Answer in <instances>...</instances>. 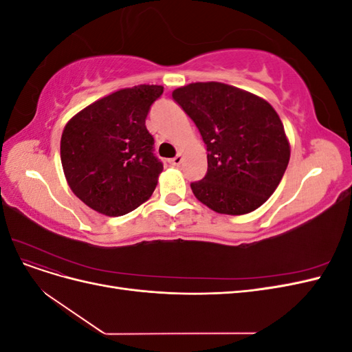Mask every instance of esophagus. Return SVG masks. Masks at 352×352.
Segmentation results:
<instances>
[{"label":"esophagus","instance_id":"obj_1","mask_svg":"<svg viewBox=\"0 0 352 352\" xmlns=\"http://www.w3.org/2000/svg\"><path fill=\"white\" fill-rule=\"evenodd\" d=\"M182 160H184V158H182V155H176L175 158H170V160H168V163L172 164V166H179L180 163H182Z\"/></svg>","mask_w":352,"mask_h":352}]
</instances>
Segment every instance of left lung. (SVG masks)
Segmentation results:
<instances>
[{
  "mask_svg": "<svg viewBox=\"0 0 352 352\" xmlns=\"http://www.w3.org/2000/svg\"><path fill=\"white\" fill-rule=\"evenodd\" d=\"M172 97L207 145V175L190 184L197 199L230 216L263 206L291 157L279 114L257 95L220 82L189 83Z\"/></svg>",
  "mask_w": 352,
  "mask_h": 352,
  "instance_id": "1",
  "label": "left lung"
}]
</instances>
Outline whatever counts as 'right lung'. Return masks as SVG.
I'll return each mask as SVG.
<instances>
[{
  "label": "right lung",
  "instance_id": "right-lung-1",
  "mask_svg": "<svg viewBox=\"0 0 352 352\" xmlns=\"http://www.w3.org/2000/svg\"><path fill=\"white\" fill-rule=\"evenodd\" d=\"M163 94L160 85H138L92 102L67 122L60 157L73 194L101 214L117 217L154 192L163 164L145 119Z\"/></svg>",
  "mask_w": 352,
  "mask_h": 352
}]
</instances>
